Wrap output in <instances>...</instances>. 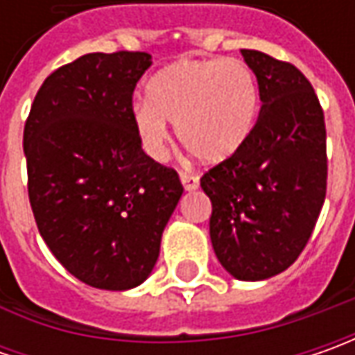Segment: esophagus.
<instances>
[{
  "instance_id": "obj_1",
  "label": "esophagus",
  "mask_w": 355,
  "mask_h": 355,
  "mask_svg": "<svg viewBox=\"0 0 355 355\" xmlns=\"http://www.w3.org/2000/svg\"><path fill=\"white\" fill-rule=\"evenodd\" d=\"M180 180H182V184H184L185 191H193V189H198L199 187V175L191 173V171H182V173H180Z\"/></svg>"
}]
</instances>
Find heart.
Listing matches in <instances>:
<instances>
[{"label":"heart","mask_w":355,"mask_h":355,"mask_svg":"<svg viewBox=\"0 0 355 355\" xmlns=\"http://www.w3.org/2000/svg\"><path fill=\"white\" fill-rule=\"evenodd\" d=\"M259 116V85L239 59H180L157 71L146 87V101L132 108V122L144 152L164 159L170 126L191 156L221 164L249 140Z\"/></svg>","instance_id":"obj_1"}]
</instances>
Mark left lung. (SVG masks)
I'll return each instance as SVG.
<instances>
[{
  "label": "left lung",
  "instance_id": "8db88e82",
  "mask_svg": "<svg viewBox=\"0 0 355 355\" xmlns=\"http://www.w3.org/2000/svg\"><path fill=\"white\" fill-rule=\"evenodd\" d=\"M261 96L249 140L201 178L211 199L213 251L237 280L286 270L306 247L326 198V126L318 96L294 64L241 49Z\"/></svg>",
  "mask_w": 355,
  "mask_h": 355
}]
</instances>
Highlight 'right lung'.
<instances>
[{
	"label": "right lung",
	"mask_w": 355,
	"mask_h": 355,
	"mask_svg": "<svg viewBox=\"0 0 355 355\" xmlns=\"http://www.w3.org/2000/svg\"><path fill=\"white\" fill-rule=\"evenodd\" d=\"M150 64L152 55L130 51L78 57L45 78L23 132L41 237L73 277L103 291L150 277L184 193L132 122V92Z\"/></svg>",
	"instance_id": "1"
}]
</instances>
